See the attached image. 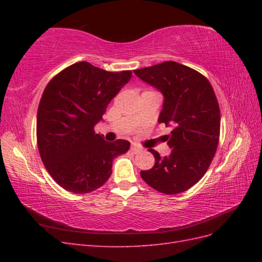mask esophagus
Instances as JSON below:
<instances>
[{"label": "esophagus", "mask_w": 262, "mask_h": 262, "mask_svg": "<svg viewBox=\"0 0 262 262\" xmlns=\"http://www.w3.org/2000/svg\"><path fill=\"white\" fill-rule=\"evenodd\" d=\"M130 150H131V153H133V154H139V153L142 152V148L137 144H133V145H131Z\"/></svg>", "instance_id": "1"}]
</instances>
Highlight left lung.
Segmentation results:
<instances>
[{"label": "left lung", "mask_w": 262, "mask_h": 262, "mask_svg": "<svg viewBox=\"0 0 262 262\" xmlns=\"http://www.w3.org/2000/svg\"><path fill=\"white\" fill-rule=\"evenodd\" d=\"M134 73L162 92L164 104L158 122L172 126L166 136L170 155L161 157L148 148L155 165L142 170L141 177L165 194L187 191L204 176L216 152L221 115L215 93L204 75L173 61Z\"/></svg>", "instance_id": "1"}]
</instances>
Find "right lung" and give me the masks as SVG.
Listing matches in <instances>:
<instances>
[{
    "label": "right lung",
    "instance_id": "1",
    "mask_svg": "<svg viewBox=\"0 0 262 262\" xmlns=\"http://www.w3.org/2000/svg\"><path fill=\"white\" fill-rule=\"evenodd\" d=\"M132 77L131 71L108 72L89 62L62 70L46 86L37 113V145L45 167L63 189L89 193L112 175L113 161L130 142H107L94 126Z\"/></svg>",
    "mask_w": 262,
    "mask_h": 262
}]
</instances>
